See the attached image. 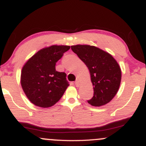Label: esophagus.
Here are the masks:
<instances>
[{"mask_svg":"<svg viewBox=\"0 0 146 146\" xmlns=\"http://www.w3.org/2000/svg\"><path fill=\"white\" fill-rule=\"evenodd\" d=\"M80 81H79V80H76V81L75 82V85L77 87L80 86Z\"/></svg>","mask_w":146,"mask_h":146,"instance_id":"esophagus-1","label":"esophagus"}]
</instances>
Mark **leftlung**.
Masks as SVG:
<instances>
[{"label":"left lung","mask_w":146,"mask_h":146,"mask_svg":"<svg viewBox=\"0 0 146 146\" xmlns=\"http://www.w3.org/2000/svg\"><path fill=\"white\" fill-rule=\"evenodd\" d=\"M71 49L89 70L94 94L88 103L93 106L108 104L119 88L121 71L119 64L110 53L96 46L77 44Z\"/></svg>","instance_id":"1"}]
</instances>
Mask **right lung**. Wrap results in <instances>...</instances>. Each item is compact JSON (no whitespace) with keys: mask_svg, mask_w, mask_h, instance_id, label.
Listing matches in <instances>:
<instances>
[{"mask_svg":"<svg viewBox=\"0 0 146 146\" xmlns=\"http://www.w3.org/2000/svg\"><path fill=\"white\" fill-rule=\"evenodd\" d=\"M70 46L52 45L42 48L22 68L21 84L27 98L41 108L58 102L69 86L66 74L56 70V64Z\"/></svg>","mask_w":146,"mask_h":146,"instance_id":"obj_1","label":"right lung"}]
</instances>
